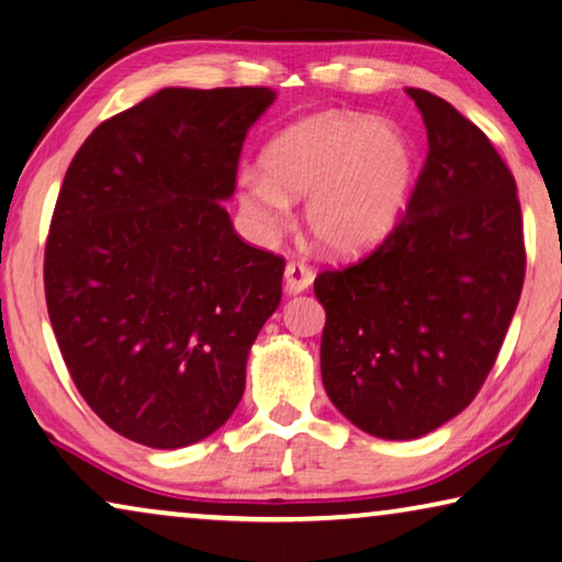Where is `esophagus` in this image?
I'll list each match as a JSON object with an SVG mask.
<instances>
[{
	"label": "esophagus",
	"instance_id": "esophagus-1",
	"mask_svg": "<svg viewBox=\"0 0 562 562\" xmlns=\"http://www.w3.org/2000/svg\"><path fill=\"white\" fill-rule=\"evenodd\" d=\"M313 267H310L307 262H303V259H292V262H288V267H284V282H288V292H305L310 284H313Z\"/></svg>",
	"mask_w": 562,
	"mask_h": 562
}]
</instances>
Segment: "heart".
<instances>
[{"instance_id":"heart-1","label":"heart","mask_w":562,"mask_h":562,"mask_svg":"<svg viewBox=\"0 0 562 562\" xmlns=\"http://www.w3.org/2000/svg\"><path fill=\"white\" fill-rule=\"evenodd\" d=\"M237 179V196L259 237L290 224V199L305 201L313 239L333 255H361L396 227L414 181V148L396 125L356 113L310 115Z\"/></svg>"}]
</instances>
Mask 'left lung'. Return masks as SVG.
<instances>
[{
    "mask_svg": "<svg viewBox=\"0 0 562 562\" xmlns=\"http://www.w3.org/2000/svg\"><path fill=\"white\" fill-rule=\"evenodd\" d=\"M406 93L429 136L406 214L373 252L315 278L325 391L381 439L424 437L472 404L525 282L513 171L454 105Z\"/></svg>",
    "mask_w": 562,
    "mask_h": 562,
    "instance_id": "8db88e82",
    "label": "left lung"
}]
</instances>
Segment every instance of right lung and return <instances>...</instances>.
<instances>
[{"instance_id": "1", "label": "right lung", "mask_w": 562, "mask_h": 562, "mask_svg": "<svg viewBox=\"0 0 562 562\" xmlns=\"http://www.w3.org/2000/svg\"><path fill=\"white\" fill-rule=\"evenodd\" d=\"M270 88H164L86 138L45 245V300L86 404L154 449L206 439L245 393L284 259L247 245L222 199Z\"/></svg>"}]
</instances>
